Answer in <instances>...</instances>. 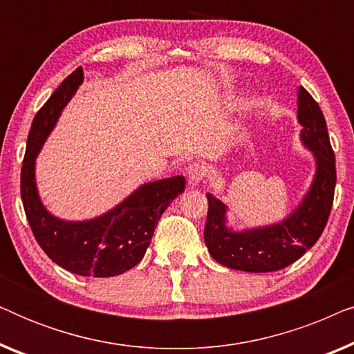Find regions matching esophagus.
I'll use <instances>...</instances> for the list:
<instances>
[{"label": "esophagus", "instance_id": "esophagus-1", "mask_svg": "<svg viewBox=\"0 0 354 354\" xmlns=\"http://www.w3.org/2000/svg\"><path fill=\"white\" fill-rule=\"evenodd\" d=\"M206 176V167L205 164L201 162H192L188 164L187 167V177H188V182L192 183V185H198L203 178Z\"/></svg>", "mask_w": 354, "mask_h": 354}]
</instances>
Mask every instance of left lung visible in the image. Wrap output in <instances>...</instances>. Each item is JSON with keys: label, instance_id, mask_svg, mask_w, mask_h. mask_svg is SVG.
I'll return each instance as SVG.
<instances>
[{"label": "left lung", "instance_id": "obj_1", "mask_svg": "<svg viewBox=\"0 0 354 354\" xmlns=\"http://www.w3.org/2000/svg\"><path fill=\"white\" fill-rule=\"evenodd\" d=\"M301 140L316 156V177L298 209L275 225L232 232L225 227L224 203L207 193L205 243L217 263L245 272H274L301 258L326 229L333 205L337 171L327 124L308 90H298Z\"/></svg>", "mask_w": 354, "mask_h": 354}]
</instances>
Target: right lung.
I'll use <instances>...</instances> for the list:
<instances>
[{
    "label": "right lung",
    "instance_id": "obj_1",
    "mask_svg": "<svg viewBox=\"0 0 354 354\" xmlns=\"http://www.w3.org/2000/svg\"><path fill=\"white\" fill-rule=\"evenodd\" d=\"M84 82L79 67L67 75L35 114L21 171V196L33 236L48 258L84 277H114L143 259L159 217L185 188L177 176L145 183L113 211L84 222L57 219L43 207L35 187V158L61 111Z\"/></svg>",
    "mask_w": 354,
    "mask_h": 354
}]
</instances>
